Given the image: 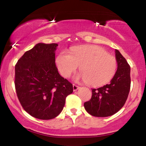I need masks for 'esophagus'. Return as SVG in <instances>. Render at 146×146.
Instances as JSON below:
<instances>
[{
    "instance_id": "obj_1",
    "label": "esophagus",
    "mask_w": 146,
    "mask_h": 146,
    "mask_svg": "<svg viewBox=\"0 0 146 146\" xmlns=\"http://www.w3.org/2000/svg\"><path fill=\"white\" fill-rule=\"evenodd\" d=\"M79 86H78V85H74V84H73V90L74 91H76V90H78V89H79Z\"/></svg>"
}]
</instances>
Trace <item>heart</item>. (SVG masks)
Instances as JSON below:
<instances>
[{
    "instance_id": "obj_1",
    "label": "heart",
    "mask_w": 146,
    "mask_h": 146,
    "mask_svg": "<svg viewBox=\"0 0 146 146\" xmlns=\"http://www.w3.org/2000/svg\"><path fill=\"white\" fill-rule=\"evenodd\" d=\"M56 66L64 78H69L80 66L81 78L92 87L105 85L115 76L117 61L113 55L103 48L96 45L74 47L71 54L63 51L56 59Z\"/></svg>"
}]
</instances>
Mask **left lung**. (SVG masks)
I'll return each mask as SVG.
<instances>
[{
  "mask_svg": "<svg viewBox=\"0 0 146 146\" xmlns=\"http://www.w3.org/2000/svg\"><path fill=\"white\" fill-rule=\"evenodd\" d=\"M117 70L111 83L92 89L91 99L84 103L85 110L95 117H108L124 105L131 89V67L118 50H115Z\"/></svg>",
  "mask_w": 146,
  "mask_h": 146,
  "instance_id": "obj_1",
  "label": "left lung"
}]
</instances>
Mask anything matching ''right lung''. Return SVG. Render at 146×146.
<instances>
[{
  "label": "right lung",
  "mask_w": 146,
  "mask_h": 146,
  "mask_svg": "<svg viewBox=\"0 0 146 146\" xmlns=\"http://www.w3.org/2000/svg\"><path fill=\"white\" fill-rule=\"evenodd\" d=\"M57 44H39L15 66V88L22 108L33 117L51 119L59 115L72 84L60 76L55 63Z\"/></svg>",
  "instance_id": "obj_1"
}]
</instances>
